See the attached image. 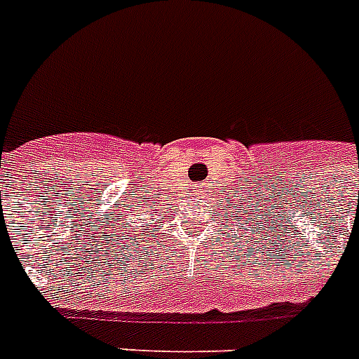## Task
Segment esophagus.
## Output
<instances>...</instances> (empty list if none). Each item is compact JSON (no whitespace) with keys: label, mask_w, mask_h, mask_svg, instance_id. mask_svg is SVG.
I'll list each match as a JSON object with an SVG mask.
<instances>
[{"label":"esophagus","mask_w":359,"mask_h":359,"mask_svg":"<svg viewBox=\"0 0 359 359\" xmlns=\"http://www.w3.org/2000/svg\"><path fill=\"white\" fill-rule=\"evenodd\" d=\"M205 188H206V186H203V184H201V186H195V191H197V194H205Z\"/></svg>","instance_id":"esophagus-1"}]
</instances>
